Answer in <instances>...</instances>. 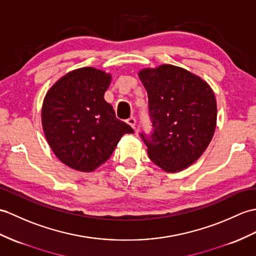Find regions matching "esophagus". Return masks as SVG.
I'll use <instances>...</instances> for the list:
<instances>
[{
  "mask_svg": "<svg viewBox=\"0 0 256 256\" xmlns=\"http://www.w3.org/2000/svg\"><path fill=\"white\" fill-rule=\"evenodd\" d=\"M126 122H128V126H130L133 128H135V126H136V118H135L134 116L128 118V120H126Z\"/></svg>",
  "mask_w": 256,
  "mask_h": 256,
  "instance_id": "esophagus-1",
  "label": "esophagus"
}]
</instances>
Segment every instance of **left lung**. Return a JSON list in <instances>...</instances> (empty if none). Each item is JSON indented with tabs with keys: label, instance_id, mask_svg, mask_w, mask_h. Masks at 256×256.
Returning <instances> with one entry per match:
<instances>
[{
	"label": "left lung",
	"instance_id": "1",
	"mask_svg": "<svg viewBox=\"0 0 256 256\" xmlns=\"http://www.w3.org/2000/svg\"><path fill=\"white\" fill-rule=\"evenodd\" d=\"M152 130L140 133L150 160L167 172L194 164L212 138L217 104L212 88L186 70L164 64L140 72Z\"/></svg>",
	"mask_w": 256,
	"mask_h": 256
}]
</instances>
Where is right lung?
Returning a JSON list of instances; mask_svg holds the SVG:
<instances>
[{
  "instance_id": "obj_1",
  "label": "right lung",
  "mask_w": 256,
  "mask_h": 256,
  "mask_svg": "<svg viewBox=\"0 0 256 256\" xmlns=\"http://www.w3.org/2000/svg\"><path fill=\"white\" fill-rule=\"evenodd\" d=\"M110 80L102 70L82 68L63 76L44 97L41 116L46 138L56 156L75 170L98 168L124 134L134 133L104 99Z\"/></svg>"
}]
</instances>
